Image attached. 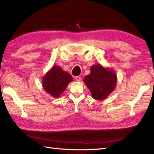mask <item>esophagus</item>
Listing matches in <instances>:
<instances>
[{"mask_svg": "<svg viewBox=\"0 0 154 154\" xmlns=\"http://www.w3.org/2000/svg\"><path fill=\"white\" fill-rule=\"evenodd\" d=\"M75 79L76 80V81H80V80H81V78H80V76H75Z\"/></svg>", "mask_w": 154, "mask_h": 154, "instance_id": "esophagus-1", "label": "esophagus"}]
</instances>
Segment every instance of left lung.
<instances>
[{"label": "left lung", "instance_id": "left-lung-1", "mask_svg": "<svg viewBox=\"0 0 154 154\" xmlns=\"http://www.w3.org/2000/svg\"><path fill=\"white\" fill-rule=\"evenodd\" d=\"M84 82L93 99L103 100L114 90L117 76L113 69L97 64L91 67L90 74L86 75Z\"/></svg>", "mask_w": 154, "mask_h": 154}]
</instances>
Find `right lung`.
I'll use <instances>...</instances> for the list:
<instances>
[{
	"mask_svg": "<svg viewBox=\"0 0 154 154\" xmlns=\"http://www.w3.org/2000/svg\"><path fill=\"white\" fill-rule=\"evenodd\" d=\"M72 80L73 78L69 73L59 66H54L43 77L42 84L46 92L57 98Z\"/></svg>",
	"mask_w": 154,
	"mask_h": 154,
	"instance_id": "add662e5",
	"label": "right lung"
}]
</instances>
